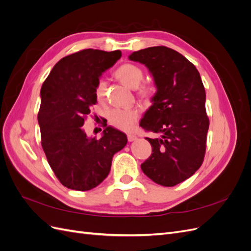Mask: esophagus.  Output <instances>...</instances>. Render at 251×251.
Segmentation results:
<instances>
[{"instance_id": "esophagus-1", "label": "esophagus", "mask_w": 251, "mask_h": 251, "mask_svg": "<svg viewBox=\"0 0 251 251\" xmlns=\"http://www.w3.org/2000/svg\"><path fill=\"white\" fill-rule=\"evenodd\" d=\"M137 139V136H136L135 134H127V140L128 141H134V140H136Z\"/></svg>"}]
</instances>
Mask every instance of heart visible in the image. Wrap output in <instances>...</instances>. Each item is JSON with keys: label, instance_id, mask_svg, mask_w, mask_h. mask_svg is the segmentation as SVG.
Here are the masks:
<instances>
[{"label": "heart", "instance_id": "heart-1", "mask_svg": "<svg viewBox=\"0 0 251 251\" xmlns=\"http://www.w3.org/2000/svg\"><path fill=\"white\" fill-rule=\"evenodd\" d=\"M115 76L130 88H138L137 92L142 97H150L154 93V88L150 83H143L139 86L144 73L141 68L135 64L126 63L119 66L114 72ZM107 82L104 79H98L95 85V96L97 100L102 101L105 97ZM139 117L137 108H115L109 114L110 124L121 131H131Z\"/></svg>", "mask_w": 251, "mask_h": 251}]
</instances>
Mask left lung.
<instances>
[{
    "mask_svg": "<svg viewBox=\"0 0 251 251\" xmlns=\"http://www.w3.org/2000/svg\"><path fill=\"white\" fill-rule=\"evenodd\" d=\"M128 58L146 65L157 87L140 126L161 137H147L153 151L141 170L155 183L175 186L199 170L206 151L209 119L200 73L181 53L165 46L135 51Z\"/></svg>",
    "mask_w": 251,
    "mask_h": 251,
    "instance_id": "1",
    "label": "left lung"
}]
</instances>
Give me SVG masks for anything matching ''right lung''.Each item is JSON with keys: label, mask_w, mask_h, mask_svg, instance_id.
Returning <instances> with one entry per match:
<instances>
[{"label": "right lung", "mask_w": 251, "mask_h": 251, "mask_svg": "<svg viewBox=\"0 0 251 251\" xmlns=\"http://www.w3.org/2000/svg\"><path fill=\"white\" fill-rule=\"evenodd\" d=\"M121 56L120 50L83 49L55 64L41 89L37 119L42 148L58 181L75 191H90L107 178L112 158L127 142L111 126L101 138H89L83 124L97 102L95 85Z\"/></svg>", "instance_id": "1"}]
</instances>
